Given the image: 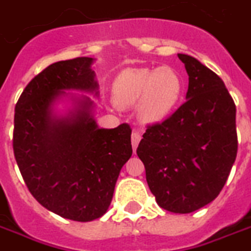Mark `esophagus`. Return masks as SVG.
Returning <instances> with one entry per match:
<instances>
[{
  "instance_id": "obj_1",
  "label": "esophagus",
  "mask_w": 251,
  "mask_h": 251,
  "mask_svg": "<svg viewBox=\"0 0 251 251\" xmlns=\"http://www.w3.org/2000/svg\"><path fill=\"white\" fill-rule=\"evenodd\" d=\"M140 140H141V135H140L139 132H133V133H132V148H133V151H136V148L139 145Z\"/></svg>"
}]
</instances>
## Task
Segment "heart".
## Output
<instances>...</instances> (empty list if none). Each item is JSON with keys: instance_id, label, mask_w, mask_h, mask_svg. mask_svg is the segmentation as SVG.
<instances>
[{"instance_id": "heart-1", "label": "heart", "mask_w": 251, "mask_h": 251, "mask_svg": "<svg viewBox=\"0 0 251 251\" xmlns=\"http://www.w3.org/2000/svg\"><path fill=\"white\" fill-rule=\"evenodd\" d=\"M184 81L174 67L126 69L112 83V99L119 108L137 103V116L145 124L164 122L183 98Z\"/></svg>"}]
</instances>
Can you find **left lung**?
<instances>
[{
	"instance_id": "left-lung-1",
	"label": "left lung",
	"mask_w": 251,
	"mask_h": 251,
	"mask_svg": "<svg viewBox=\"0 0 251 251\" xmlns=\"http://www.w3.org/2000/svg\"><path fill=\"white\" fill-rule=\"evenodd\" d=\"M188 75L186 102L149 126L137 148L148 186L161 208L190 213L220 194L237 156L236 104L223 79L178 53Z\"/></svg>"
}]
</instances>
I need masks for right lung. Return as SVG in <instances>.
I'll return each mask as SVG.
<instances>
[{"mask_svg":"<svg viewBox=\"0 0 251 251\" xmlns=\"http://www.w3.org/2000/svg\"><path fill=\"white\" fill-rule=\"evenodd\" d=\"M94 59L57 61L31 79L15 106L14 156L25 183L48 211L75 221L102 217L120 170L132 156L131 128H99L93 115ZM69 100L60 114L55 106Z\"/></svg>","mask_w":251,"mask_h":251,"instance_id":"1","label":"right lung"}]
</instances>
